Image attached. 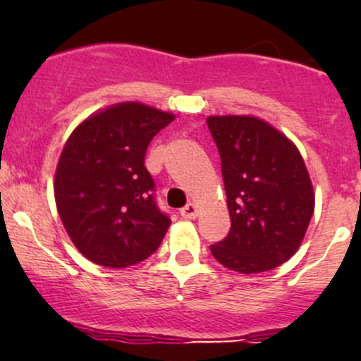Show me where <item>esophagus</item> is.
Here are the masks:
<instances>
[{
    "instance_id": "obj_1",
    "label": "esophagus",
    "mask_w": 361,
    "mask_h": 361,
    "mask_svg": "<svg viewBox=\"0 0 361 361\" xmlns=\"http://www.w3.org/2000/svg\"><path fill=\"white\" fill-rule=\"evenodd\" d=\"M180 214H181V217H185V219H195L198 215V205L197 204H188L180 210Z\"/></svg>"
}]
</instances>
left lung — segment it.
Returning <instances> with one entry per match:
<instances>
[{
	"mask_svg": "<svg viewBox=\"0 0 361 361\" xmlns=\"http://www.w3.org/2000/svg\"><path fill=\"white\" fill-rule=\"evenodd\" d=\"M222 164L231 231L212 244L229 270L280 267L304 241L316 195L304 157L283 132L255 115L207 117Z\"/></svg>",
	"mask_w": 361,
	"mask_h": 361,
	"instance_id": "1",
	"label": "left lung"
}]
</instances>
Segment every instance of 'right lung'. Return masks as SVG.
Segmentation results:
<instances>
[{
  "instance_id": "add662e5",
  "label": "right lung",
  "mask_w": 361,
  "mask_h": 361,
  "mask_svg": "<svg viewBox=\"0 0 361 361\" xmlns=\"http://www.w3.org/2000/svg\"><path fill=\"white\" fill-rule=\"evenodd\" d=\"M173 120L171 111L122 102L91 114L66 140L54 197L66 233L86 259L128 268L159 247L171 221L154 204L144 156Z\"/></svg>"
}]
</instances>
